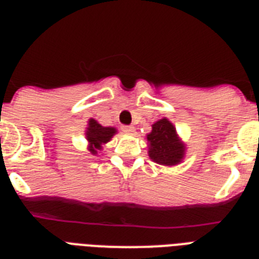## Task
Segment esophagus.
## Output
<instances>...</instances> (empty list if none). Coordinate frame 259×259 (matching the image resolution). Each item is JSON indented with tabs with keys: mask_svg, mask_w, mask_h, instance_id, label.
Instances as JSON below:
<instances>
[{
	"mask_svg": "<svg viewBox=\"0 0 259 259\" xmlns=\"http://www.w3.org/2000/svg\"><path fill=\"white\" fill-rule=\"evenodd\" d=\"M122 130H123V132H125V134H128V135H134L135 134L134 125H123Z\"/></svg>",
	"mask_w": 259,
	"mask_h": 259,
	"instance_id": "esophagus-1",
	"label": "esophagus"
}]
</instances>
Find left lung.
<instances>
[{
	"label": "left lung",
	"instance_id": "1",
	"mask_svg": "<svg viewBox=\"0 0 259 259\" xmlns=\"http://www.w3.org/2000/svg\"><path fill=\"white\" fill-rule=\"evenodd\" d=\"M148 154L153 162L162 166H176L183 162L187 146L176 132L171 120L162 118L152 124V131L146 135Z\"/></svg>",
	"mask_w": 259,
	"mask_h": 259
}]
</instances>
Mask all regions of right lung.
I'll return each mask as SVG.
<instances>
[{
	"instance_id": "obj_1",
	"label": "right lung",
	"mask_w": 259,
	"mask_h": 259,
	"mask_svg": "<svg viewBox=\"0 0 259 259\" xmlns=\"http://www.w3.org/2000/svg\"><path fill=\"white\" fill-rule=\"evenodd\" d=\"M118 134L116 128L104 127L96 120L91 118L88 120V125L85 128V139L88 143V150L93 155H97L100 150H102L105 144L113 139L114 135Z\"/></svg>"
}]
</instances>
